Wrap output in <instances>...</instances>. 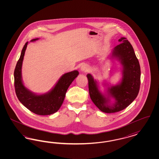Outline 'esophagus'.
Listing matches in <instances>:
<instances>
[{"label":"esophagus","mask_w":159,"mask_h":159,"mask_svg":"<svg viewBox=\"0 0 159 159\" xmlns=\"http://www.w3.org/2000/svg\"><path fill=\"white\" fill-rule=\"evenodd\" d=\"M80 70L82 72H88V71H89V67H88V66L87 65L83 64V65L82 66V67L80 68Z\"/></svg>","instance_id":"34e87169"}]
</instances>
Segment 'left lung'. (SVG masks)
<instances>
[{
    "instance_id": "left-lung-1",
    "label": "left lung",
    "mask_w": 159,
    "mask_h": 159,
    "mask_svg": "<svg viewBox=\"0 0 159 159\" xmlns=\"http://www.w3.org/2000/svg\"><path fill=\"white\" fill-rule=\"evenodd\" d=\"M120 44L114 48L111 58L120 62L122 66L121 82L107 88L106 94L99 89L98 84L91 74H88L89 92L91 99L99 109L106 113L123 110L136 98L140 88L141 70L134 48L126 38H121ZM115 102L110 103V97Z\"/></svg>"
}]
</instances>
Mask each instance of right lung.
Here are the masks:
<instances>
[{"label":"right lung","instance_id":"right-lung-1","mask_svg":"<svg viewBox=\"0 0 159 159\" xmlns=\"http://www.w3.org/2000/svg\"><path fill=\"white\" fill-rule=\"evenodd\" d=\"M38 39H32L31 42ZM28 43L27 42L24 46L14 70V86L16 97L23 105L34 113L42 116L55 113L60 109L68 87L79 75V71L74 70L63 75L53 88L47 93L38 95L32 92L24 85L21 75L24 56Z\"/></svg>","mask_w":159,"mask_h":159}]
</instances>
